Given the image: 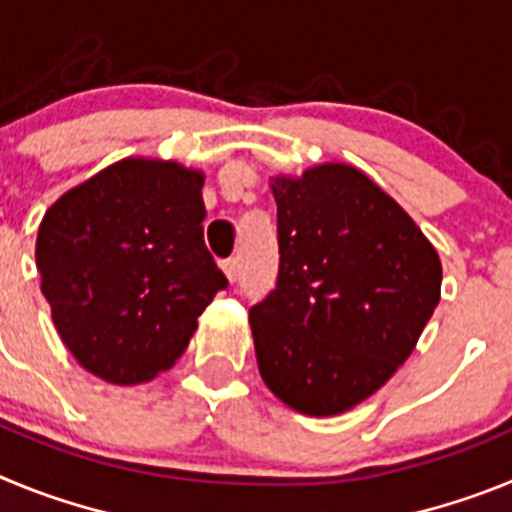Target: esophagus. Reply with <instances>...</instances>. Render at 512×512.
<instances>
[{
  "instance_id": "1",
  "label": "esophagus",
  "mask_w": 512,
  "mask_h": 512,
  "mask_svg": "<svg viewBox=\"0 0 512 512\" xmlns=\"http://www.w3.org/2000/svg\"><path fill=\"white\" fill-rule=\"evenodd\" d=\"M220 266H223L228 282H235V279H238V259H225Z\"/></svg>"
}]
</instances>
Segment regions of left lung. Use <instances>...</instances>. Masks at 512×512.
<instances>
[{"label":"left lung","mask_w":512,"mask_h":512,"mask_svg":"<svg viewBox=\"0 0 512 512\" xmlns=\"http://www.w3.org/2000/svg\"><path fill=\"white\" fill-rule=\"evenodd\" d=\"M271 192L277 289L248 312L261 379L297 413H346L413 354L441 300V259L356 166L271 176Z\"/></svg>","instance_id":"8db88e82"}]
</instances>
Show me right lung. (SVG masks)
Returning <instances> with one entry per match:
<instances>
[{
	"instance_id": "obj_1",
	"label": "right lung",
	"mask_w": 512,
	"mask_h": 512,
	"mask_svg": "<svg viewBox=\"0 0 512 512\" xmlns=\"http://www.w3.org/2000/svg\"><path fill=\"white\" fill-rule=\"evenodd\" d=\"M205 174L122 158L61 194L38 228L35 264L58 336L87 372L151 382L184 354L228 279L202 238Z\"/></svg>"
}]
</instances>
